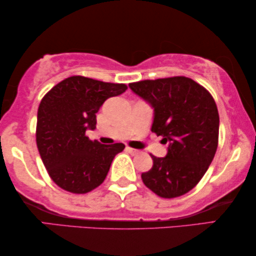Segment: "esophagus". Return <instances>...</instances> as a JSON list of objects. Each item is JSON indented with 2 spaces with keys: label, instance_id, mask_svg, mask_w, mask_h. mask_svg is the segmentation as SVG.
<instances>
[{
  "label": "esophagus",
  "instance_id": "34e87169",
  "mask_svg": "<svg viewBox=\"0 0 256 256\" xmlns=\"http://www.w3.org/2000/svg\"><path fill=\"white\" fill-rule=\"evenodd\" d=\"M126 150H127L128 152L132 154V155H136V154H138V150H136L134 148H130V146H127V148H126Z\"/></svg>",
  "mask_w": 256,
  "mask_h": 256
}]
</instances>
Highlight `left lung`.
<instances>
[{"instance_id": "obj_1", "label": "left lung", "mask_w": 256, "mask_h": 256, "mask_svg": "<svg viewBox=\"0 0 256 256\" xmlns=\"http://www.w3.org/2000/svg\"><path fill=\"white\" fill-rule=\"evenodd\" d=\"M154 108L152 132L168 144L166 157L152 158L143 183L162 198L188 194L199 183L218 146L219 114L211 94L194 80L172 76L129 84Z\"/></svg>"}]
</instances>
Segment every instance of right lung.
<instances>
[{"mask_svg":"<svg viewBox=\"0 0 256 256\" xmlns=\"http://www.w3.org/2000/svg\"><path fill=\"white\" fill-rule=\"evenodd\" d=\"M124 84H112L82 76L66 78L48 90L37 113L36 142L51 180L72 194H87L99 186L124 143L90 141L96 113L108 98L120 96Z\"/></svg>","mask_w":256,"mask_h":256,"instance_id":"add662e5","label":"right lung"}]
</instances>
